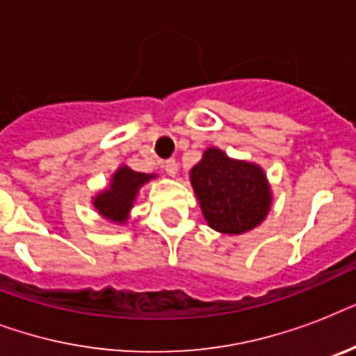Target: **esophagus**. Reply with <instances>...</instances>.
<instances>
[{
	"label": "esophagus",
	"instance_id": "34e87169",
	"mask_svg": "<svg viewBox=\"0 0 356 356\" xmlns=\"http://www.w3.org/2000/svg\"><path fill=\"white\" fill-rule=\"evenodd\" d=\"M164 170H166V173L170 175V177H175L179 172V162L175 161V159H170V161L164 164Z\"/></svg>",
	"mask_w": 356,
	"mask_h": 356
}]
</instances>
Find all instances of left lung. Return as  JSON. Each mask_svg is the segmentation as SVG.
Returning <instances> with one entry per match:
<instances>
[{
	"label": "left lung",
	"mask_w": 356,
	"mask_h": 356,
	"mask_svg": "<svg viewBox=\"0 0 356 356\" xmlns=\"http://www.w3.org/2000/svg\"><path fill=\"white\" fill-rule=\"evenodd\" d=\"M190 184L209 227L223 234L253 231L270 214L273 195L259 164L238 161L220 147H207L190 170Z\"/></svg>",
	"instance_id": "left-lung-1"
}]
</instances>
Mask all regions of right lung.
<instances>
[{"label":"right lung","mask_w":356,"mask_h":356,"mask_svg":"<svg viewBox=\"0 0 356 356\" xmlns=\"http://www.w3.org/2000/svg\"><path fill=\"white\" fill-rule=\"evenodd\" d=\"M151 179H156V173L134 172L129 166L122 164L111 175L107 188L97 192L92 197V205L97 214L113 225H125L131 218L134 201L138 197L140 188Z\"/></svg>","instance_id":"add662e5"}]
</instances>
